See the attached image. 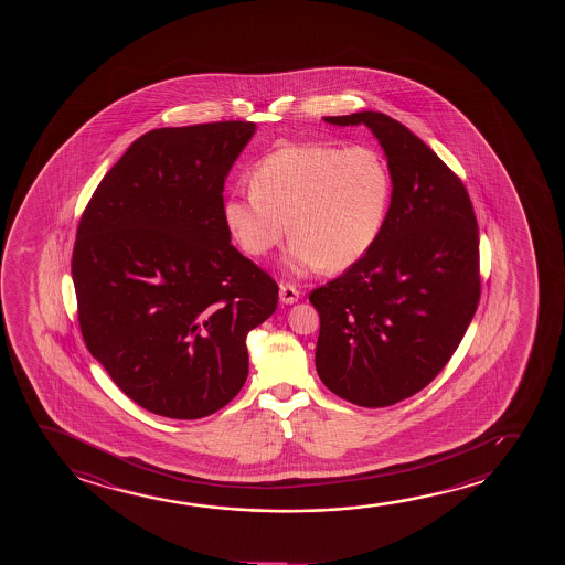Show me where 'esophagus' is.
Returning <instances> with one entry per match:
<instances>
[{
	"label": "esophagus",
	"instance_id": "34e87169",
	"mask_svg": "<svg viewBox=\"0 0 565 565\" xmlns=\"http://www.w3.org/2000/svg\"><path fill=\"white\" fill-rule=\"evenodd\" d=\"M279 301L286 302V305H294L299 301V289L291 286V284H281L279 286Z\"/></svg>",
	"mask_w": 565,
	"mask_h": 565
}]
</instances>
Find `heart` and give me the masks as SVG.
Returning <instances> with one entry per match:
<instances>
[{"label":"heart","instance_id":"heart-1","mask_svg":"<svg viewBox=\"0 0 565 565\" xmlns=\"http://www.w3.org/2000/svg\"><path fill=\"white\" fill-rule=\"evenodd\" d=\"M248 189L224 202L227 232L247 255L266 256L291 233L289 266L343 270L380 237L392 201V170L372 145L302 142L276 148Z\"/></svg>","mask_w":565,"mask_h":565}]
</instances>
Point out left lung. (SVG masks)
I'll return each instance as SVG.
<instances>
[{
	"label": "left lung",
	"instance_id": "obj_1",
	"mask_svg": "<svg viewBox=\"0 0 565 565\" xmlns=\"http://www.w3.org/2000/svg\"><path fill=\"white\" fill-rule=\"evenodd\" d=\"M364 124L392 170V202L371 250L312 289L317 372L361 407H387L448 364L480 299L479 225L463 181L417 135L380 111L324 117Z\"/></svg>",
	"mask_w": 565,
	"mask_h": 565
}]
</instances>
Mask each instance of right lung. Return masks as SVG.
<instances>
[{
  "label": "right lung",
  "mask_w": 565,
  "mask_h": 565,
  "mask_svg": "<svg viewBox=\"0 0 565 565\" xmlns=\"http://www.w3.org/2000/svg\"><path fill=\"white\" fill-rule=\"evenodd\" d=\"M253 121L163 127L104 175L71 274L86 348L140 407L201 418L239 394L278 284L232 245L224 183Z\"/></svg>",
  "instance_id": "right-lung-1"
}]
</instances>
